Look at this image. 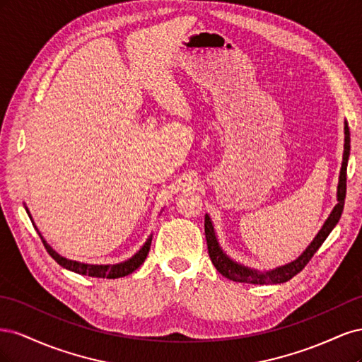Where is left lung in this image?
<instances>
[{"instance_id": "8db88e82", "label": "left lung", "mask_w": 362, "mask_h": 362, "mask_svg": "<svg viewBox=\"0 0 362 362\" xmlns=\"http://www.w3.org/2000/svg\"><path fill=\"white\" fill-rule=\"evenodd\" d=\"M349 154H350V131H349L347 122L344 120V152H343V163H341V170H339V181H338V189H337L338 204L334 206L332 213L326 218V222L323 223L319 234L314 237L311 245L303 250V254L298 259L288 262L286 266H281L269 272H258L255 269L246 267L243 264H238V262L233 261L222 250V247L218 246L211 218L210 216L205 214V238H206V246H208V255H210L211 262L217 269V272L222 273L225 278L231 281L246 282V284H259V286H264V284L287 282L294 275H298L299 272H302V269L308 264L315 252L319 250V247L323 245L326 237L331 234V231L338 223L339 217H341L343 208H344V199H346V175H347Z\"/></svg>"}]
</instances>
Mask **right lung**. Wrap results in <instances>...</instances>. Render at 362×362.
<instances>
[{
  "instance_id": "obj_1",
  "label": "right lung",
  "mask_w": 362,
  "mask_h": 362,
  "mask_svg": "<svg viewBox=\"0 0 362 362\" xmlns=\"http://www.w3.org/2000/svg\"><path fill=\"white\" fill-rule=\"evenodd\" d=\"M28 216L30 211L28 208H25ZM31 218V216H30ZM33 222V221H31ZM33 226H35V222H33ZM36 228V226H35ZM37 229V228H36ZM39 233V231H37ZM39 237L42 240L43 246H45L48 254L56 259L59 264L64 269H68L71 272L78 273V275H87V276H92V278H107V279H116V278H122L129 275V273H133L136 269H139L141 264H144V261L146 259L148 254H149V249H151V242H152V235H149V238L146 240V243L141 246V249L137 252L136 255L131 257L129 259L124 261V262H119V264H84V262H78V261H72L64 258L62 255H59L56 250H54L47 242L45 238H43L39 233Z\"/></svg>"
}]
</instances>
